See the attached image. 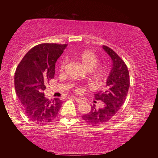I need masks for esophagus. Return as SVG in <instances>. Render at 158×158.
<instances>
[{
  "instance_id": "1",
  "label": "esophagus",
  "mask_w": 158,
  "mask_h": 158,
  "mask_svg": "<svg viewBox=\"0 0 158 158\" xmlns=\"http://www.w3.org/2000/svg\"><path fill=\"white\" fill-rule=\"evenodd\" d=\"M74 100H75V101L77 102H78V103H81L82 102H83V100H81V99H80V98H79L74 97Z\"/></svg>"
}]
</instances>
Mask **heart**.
Listing matches in <instances>:
<instances>
[{
    "mask_svg": "<svg viewBox=\"0 0 158 158\" xmlns=\"http://www.w3.org/2000/svg\"><path fill=\"white\" fill-rule=\"evenodd\" d=\"M71 56L77 58L79 62L88 69H91L97 65L98 62V57L95 53L90 50H84L82 52L72 53ZM66 59L63 58L60 63V68L63 69L65 65ZM106 73V68L104 65H99L95 67L94 74L95 79L98 81H102L105 77Z\"/></svg>",
    "mask_w": 158,
    "mask_h": 158,
    "instance_id": "obj_1",
    "label": "heart"
}]
</instances>
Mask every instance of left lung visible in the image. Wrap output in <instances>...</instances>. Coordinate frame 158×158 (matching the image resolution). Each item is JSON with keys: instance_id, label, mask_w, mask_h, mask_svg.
Returning a JSON list of instances; mask_svg holds the SVG:
<instances>
[{"instance_id": "8db88e82", "label": "left lung", "mask_w": 158, "mask_h": 158, "mask_svg": "<svg viewBox=\"0 0 158 158\" xmlns=\"http://www.w3.org/2000/svg\"><path fill=\"white\" fill-rule=\"evenodd\" d=\"M102 48L111 57L113 65L106 82V90L95 94L96 100L105 103L104 107L97 109L93 105L89 114L82 116L85 123L93 126L105 124L115 116L124 104L130 87L129 71L126 64L111 48L105 45Z\"/></svg>"}]
</instances>
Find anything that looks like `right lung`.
Returning a JSON list of instances; mask_svg holds the SVG:
<instances>
[{
	"label": "right lung",
	"mask_w": 158,
	"mask_h": 158,
	"mask_svg": "<svg viewBox=\"0 0 158 158\" xmlns=\"http://www.w3.org/2000/svg\"><path fill=\"white\" fill-rule=\"evenodd\" d=\"M67 46L53 43L37 45L26 53L16 69V93L26 116L37 124L53 121L62 105L59 98H45L44 90L54 77L56 62Z\"/></svg>",
	"instance_id": "right-lung-1"
}]
</instances>
